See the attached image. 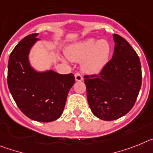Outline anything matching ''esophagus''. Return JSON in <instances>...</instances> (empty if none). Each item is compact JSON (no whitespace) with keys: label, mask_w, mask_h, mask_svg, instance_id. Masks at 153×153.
<instances>
[{"label":"esophagus","mask_w":153,"mask_h":153,"mask_svg":"<svg viewBox=\"0 0 153 153\" xmlns=\"http://www.w3.org/2000/svg\"><path fill=\"white\" fill-rule=\"evenodd\" d=\"M75 78L76 82H81V81L83 80V77H82L79 73H76V74H75Z\"/></svg>","instance_id":"1"}]
</instances>
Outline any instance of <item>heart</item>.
Returning <instances> with one entry per match:
<instances>
[{
  "mask_svg": "<svg viewBox=\"0 0 153 153\" xmlns=\"http://www.w3.org/2000/svg\"><path fill=\"white\" fill-rule=\"evenodd\" d=\"M111 45L105 39L87 38L69 45L66 56L72 62H82V68L89 74H98L109 61Z\"/></svg>",
  "mask_w": 153,
  "mask_h": 153,
  "instance_id": "1",
  "label": "heart"
}]
</instances>
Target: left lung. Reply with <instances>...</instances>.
<instances>
[{"instance_id": "8db88e82", "label": "left lung", "mask_w": 153, "mask_h": 153, "mask_svg": "<svg viewBox=\"0 0 153 153\" xmlns=\"http://www.w3.org/2000/svg\"><path fill=\"white\" fill-rule=\"evenodd\" d=\"M113 55L102 72L85 76L91 112L105 121L115 120L128 113L135 104L142 85L138 54L118 34H113Z\"/></svg>"}]
</instances>
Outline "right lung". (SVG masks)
Segmentation results:
<instances>
[{
	"mask_svg": "<svg viewBox=\"0 0 153 153\" xmlns=\"http://www.w3.org/2000/svg\"><path fill=\"white\" fill-rule=\"evenodd\" d=\"M38 34L25 37L10 53L7 85L14 102L26 116L49 123L62 115L69 90L75 84L73 74L61 75L54 70L38 71L30 62V52L39 42Z\"/></svg>",
	"mask_w": 153,
	"mask_h": 153,
	"instance_id": "1",
	"label": "right lung"
}]
</instances>
